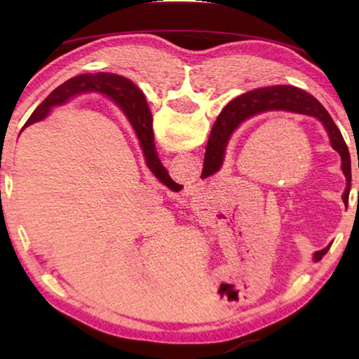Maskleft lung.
<instances>
[{"label": "left lung", "mask_w": 359, "mask_h": 359, "mask_svg": "<svg viewBox=\"0 0 359 359\" xmlns=\"http://www.w3.org/2000/svg\"><path fill=\"white\" fill-rule=\"evenodd\" d=\"M135 98H137L139 102V120L147 118L150 109L147 106V101H145V96L141 92V95H135ZM267 111H290L304 115H312V117L318 118L325 125L327 135H330L332 149L342 158V171L350 184V151L347 144L344 141L342 133L339 131L334 120L331 118V115L327 114V111L321 106L318 100H315L312 95L304 92V90L290 87V85H276V87L252 90V92L238 96V98H234L224 106L222 114L218 115L214 128H212L208 147H205L204 163L208 165L210 172L217 171L222 166L224 149H226L228 139L233 135V131L244 120ZM347 191H345V196H347ZM326 252L327 248H323L321 252L315 253V261H320Z\"/></svg>", "instance_id": "obj_1"}]
</instances>
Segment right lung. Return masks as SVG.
I'll return each instance as SVG.
<instances>
[{
  "instance_id": "right-lung-1",
  "label": "right lung",
  "mask_w": 359,
  "mask_h": 359,
  "mask_svg": "<svg viewBox=\"0 0 359 359\" xmlns=\"http://www.w3.org/2000/svg\"><path fill=\"white\" fill-rule=\"evenodd\" d=\"M90 90H95V92H101L111 96V98L118 102L120 107L123 109L126 117L130 118L133 128H135L136 135L141 141L145 160H147V166L150 171L155 174L158 180H161L163 184H166L168 172L166 169L163 168L160 163V158L156 155L155 142H154V131H151V114H149L147 118L139 120V102L135 95H141V90H139L135 83L128 79L117 76V74H109V72H98V74H82L77 77H72L69 81L60 85L58 88L53 90V92L47 96L46 101L36 109L32 114V117L28 118L27 125L36 123L46 117L50 111L52 106L62 104L71 96L81 92H90Z\"/></svg>"
}]
</instances>
